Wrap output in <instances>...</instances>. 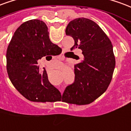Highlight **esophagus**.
<instances>
[{
  "label": "esophagus",
  "instance_id": "1",
  "mask_svg": "<svg viewBox=\"0 0 131 131\" xmlns=\"http://www.w3.org/2000/svg\"><path fill=\"white\" fill-rule=\"evenodd\" d=\"M60 92H62V91H63V89L60 88Z\"/></svg>",
  "mask_w": 131,
  "mask_h": 131
}]
</instances>
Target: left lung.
Returning a JSON list of instances; mask_svg holds the SVG:
<instances>
[{"label": "left lung", "instance_id": "8db88e82", "mask_svg": "<svg viewBox=\"0 0 131 131\" xmlns=\"http://www.w3.org/2000/svg\"><path fill=\"white\" fill-rule=\"evenodd\" d=\"M65 32L75 41L71 51L81 49L83 60L75 65V80L66 88L62 100L89 104L105 92L111 82L115 67L112 44L99 26L86 18L70 21Z\"/></svg>", "mask_w": 131, "mask_h": 131}]
</instances>
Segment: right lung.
Masks as SVG:
<instances>
[{"label": "right lung", "mask_w": 131, "mask_h": 131, "mask_svg": "<svg viewBox=\"0 0 131 131\" xmlns=\"http://www.w3.org/2000/svg\"><path fill=\"white\" fill-rule=\"evenodd\" d=\"M61 50L50 40L43 21L30 20L16 29L7 49V71L21 95L34 102L60 101V91L48 81L45 69L39 71L37 61L46 56H58Z\"/></svg>", "instance_id": "right-lung-1"}]
</instances>
